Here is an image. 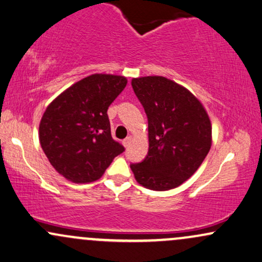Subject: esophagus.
Masks as SVG:
<instances>
[{"mask_svg": "<svg viewBox=\"0 0 262 262\" xmlns=\"http://www.w3.org/2000/svg\"><path fill=\"white\" fill-rule=\"evenodd\" d=\"M131 141H132V138L128 136V137H126L124 141H122V144H124V147H128L130 146V143H131Z\"/></svg>", "mask_w": 262, "mask_h": 262, "instance_id": "1", "label": "esophagus"}]
</instances>
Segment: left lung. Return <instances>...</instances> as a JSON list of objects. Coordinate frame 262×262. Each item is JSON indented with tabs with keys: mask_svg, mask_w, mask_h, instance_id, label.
<instances>
[{
	"mask_svg": "<svg viewBox=\"0 0 262 262\" xmlns=\"http://www.w3.org/2000/svg\"><path fill=\"white\" fill-rule=\"evenodd\" d=\"M148 119V155L131 164L140 185L155 191L180 186L202 164L212 144V125L189 89L162 76L132 78Z\"/></svg>",
	"mask_w": 262,
	"mask_h": 262,
	"instance_id": "1",
	"label": "left lung"
}]
</instances>
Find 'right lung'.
I'll return each instance as SVG.
<instances>
[{
	"mask_svg": "<svg viewBox=\"0 0 262 262\" xmlns=\"http://www.w3.org/2000/svg\"><path fill=\"white\" fill-rule=\"evenodd\" d=\"M124 76L94 73L76 82L49 104L39 141L58 174L76 184L100 179L125 150L113 140L107 107L124 91Z\"/></svg>",
	"mask_w": 262,
	"mask_h": 262,
	"instance_id": "1",
	"label": "right lung"
}]
</instances>
